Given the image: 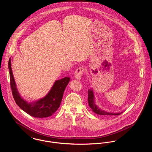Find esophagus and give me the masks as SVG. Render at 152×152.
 Segmentation results:
<instances>
[{"mask_svg": "<svg viewBox=\"0 0 152 152\" xmlns=\"http://www.w3.org/2000/svg\"><path fill=\"white\" fill-rule=\"evenodd\" d=\"M83 69L82 68H77L76 71L75 72V78L77 80H80L83 75Z\"/></svg>", "mask_w": 152, "mask_h": 152, "instance_id": "34e87169", "label": "esophagus"}]
</instances>
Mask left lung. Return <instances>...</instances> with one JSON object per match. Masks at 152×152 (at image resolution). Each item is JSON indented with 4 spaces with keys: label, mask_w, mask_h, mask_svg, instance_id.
<instances>
[{
    "label": "left lung",
    "mask_w": 152,
    "mask_h": 152,
    "mask_svg": "<svg viewBox=\"0 0 152 152\" xmlns=\"http://www.w3.org/2000/svg\"><path fill=\"white\" fill-rule=\"evenodd\" d=\"M88 105L91 108V110L94 112L96 114H97L99 115H119L123 113V111L117 113H110L105 110H102L101 108L99 107L98 105H97L96 101H95V97L94 94L93 93V91L91 89L88 90Z\"/></svg>",
    "instance_id": "left-lung-1"
}]
</instances>
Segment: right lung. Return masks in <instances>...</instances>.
<instances>
[{"label": "right lung", "mask_w": 152, "mask_h": 152, "mask_svg": "<svg viewBox=\"0 0 152 152\" xmlns=\"http://www.w3.org/2000/svg\"><path fill=\"white\" fill-rule=\"evenodd\" d=\"M10 86L13 98L17 105L26 113L35 118H46L52 115L60 106L64 91L70 77H64L56 80L48 93L36 101L28 102L24 100L17 90L15 80L11 67V58L9 61Z\"/></svg>", "instance_id": "1"}]
</instances>
